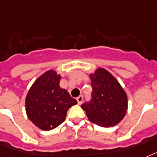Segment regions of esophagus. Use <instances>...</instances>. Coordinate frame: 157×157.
<instances>
[{"label": "esophagus", "instance_id": "obj_1", "mask_svg": "<svg viewBox=\"0 0 157 157\" xmlns=\"http://www.w3.org/2000/svg\"><path fill=\"white\" fill-rule=\"evenodd\" d=\"M76 100H77V101H78V104H79V105L80 104H82V101H83V96L82 95L78 96V97L76 98Z\"/></svg>", "mask_w": 157, "mask_h": 157}]
</instances>
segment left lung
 <instances>
[{
	"label": "left lung",
	"instance_id": "obj_1",
	"mask_svg": "<svg viewBox=\"0 0 157 157\" xmlns=\"http://www.w3.org/2000/svg\"><path fill=\"white\" fill-rule=\"evenodd\" d=\"M90 78L92 87L91 99L81 107L86 111L88 120L101 127L117 124L124 117L128 108L124 90L105 69H98Z\"/></svg>",
	"mask_w": 157,
	"mask_h": 157
}]
</instances>
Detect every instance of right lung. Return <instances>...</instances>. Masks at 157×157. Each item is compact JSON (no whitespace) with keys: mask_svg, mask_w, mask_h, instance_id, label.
Here are the masks:
<instances>
[{"mask_svg":"<svg viewBox=\"0 0 157 157\" xmlns=\"http://www.w3.org/2000/svg\"><path fill=\"white\" fill-rule=\"evenodd\" d=\"M60 76L49 70L40 76L26 97L28 117L42 130H52L64 122L69 108L77 104L67 90L59 87Z\"/></svg>","mask_w":157,"mask_h":157,"instance_id":"obj_1","label":"right lung"}]
</instances>
